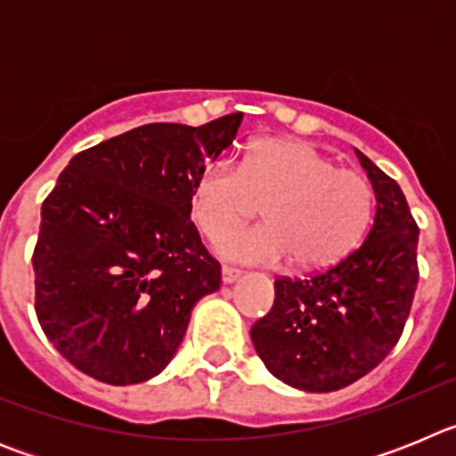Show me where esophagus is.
I'll return each instance as SVG.
<instances>
[{"instance_id": "1", "label": "esophagus", "mask_w": 456, "mask_h": 456, "mask_svg": "<svg viewBox=\"0 0 456 456\" xmlns=\"http://www.w3.org/2000/svg\"><path fill=\"white\" fill-rule=\"evenodd\" d=\"M240 276H241L240 269H235V267H221V278H224V283H235V281Z\"/></svg>"}]
</instances>
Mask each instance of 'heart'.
I'll use <instances>...</instances> for the list:
<instances>
[{"instance_id":"obj_1","label":"heart","mask_w":456,"mask_h":456,"mask_svg":"<svg viewBox=\"0 0 456 456\" xmlns=\"http://www.w3.org/2000/svg\"><path fill=\"white\" fill-rule=\"evenodd\" d=\"M265 203L268 224L233 232ZM193 224L219 253L247 265H273L292 256L301 269H320L347 256L368 231L374 189L356 168L336 167L305 141L260 139L235 167L228 159L205 164L189 200Z\"/></svg>"}]
</instances>
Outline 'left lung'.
<instances>
[{"mask_svg": "<svg viewBox=\"0 0 456 456\" xmlns=\"http://www.w3.org/2000/svg\"><path fill=\"white\" fill-rule=\"evenodd\" d=\"M377 196L363 244L305 278H276L272 310L251 340L269 372L308 393H331L377 368L397 345L418 285V224L400 184L358 152Z\"/></svg>", "mask_w": 456, "mask_h": 456, "instance_id": "obj_1", "label": "left lung"}]
</instances>
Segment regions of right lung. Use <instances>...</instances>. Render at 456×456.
Wrapping results in <instances>:
<instances>
[{"label":"right lung","instance_id":"obj_1","mask_svg":"<svg viewBox=\"0 0 456 456\" xmlns=\"http://www.w3.org/2000/svg\"><path fill=\"white\" fill-rule=\"evenodd\" d=\"M241 114L141 125L72 157L40 209L36 315L56 352L111 386L148 381L178 352L221 265L189 219L191 187Z\"/></svg>","mask_w":456,"mask_h":456}]
</instances>
